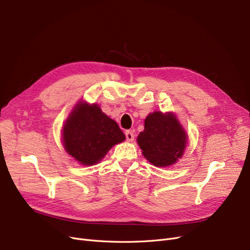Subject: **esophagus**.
I'll return each mask as SVG.
<instances>
[{
	"label": "esophagus",
	"mask_w": 250,
	"mask_h": 250,
	"mask_svg": "<svg viewBox=\"0 0 250 250\" xmlns=\"http://www.w3.org/2000/svg\"><path fill=\"white\" fill-rule=\"evenodd\" d=\"M125 138H126L128 142H133L134 139H135V135L132 131H126L125 132Z\"/></svg>",
	"instance_id": "esophagus-1"
}]
</instances>
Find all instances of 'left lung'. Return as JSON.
I'll list each match as a JSON object with an SVG mask.
<instances>
[{"label":"left lung","instance_id":"1","mask_svg":"<svg viewBox=\"0 0 250 250\" xmlns=\"http://www.w3.org/2000/svg\"><path fill=\"white\" fill-rule=\"evenodd\" d=\"M144 157L155 167H166L182 158L188 135L172 112L154 111L144 122V131L137 138Z\"/></svg>","mask_w":250,"mask_h":250}]
</instances>
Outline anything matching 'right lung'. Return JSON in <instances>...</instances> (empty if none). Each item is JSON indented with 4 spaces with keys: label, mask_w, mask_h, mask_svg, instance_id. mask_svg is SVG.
I'll return each instance as SVG.
<instances>
[{
    "label": "right lung",
    "mask_w": 250,
    "mask_h": 250,
    "mask_svg": "<svg viewBox=\"0 0 250 250\" xmlns=\"http://www.w3.org/2000/svg\"><path fill=\"white\" fill-rule=\"evenodd\" d=\"M125 136L118 125L98 104L80 101L62 127V144L67 153L82 166H94L105 157Z\"/></svg>",
    "instance_id": "obj_1"
}]
</instances>
